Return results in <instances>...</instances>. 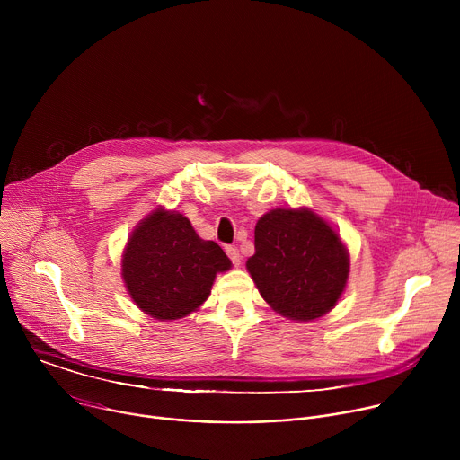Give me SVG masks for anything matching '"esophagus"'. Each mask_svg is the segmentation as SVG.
Wrapping results in <instances>:
<instances>
[{"mask_svg": "<svg viewBox=\"0 0 460 460\" xmlns=\"http://www.w3.org/2000/svg\"><path fill=\"white\" fill-rule=\"evenodd\" d=\"M226 252H227V256L231 258V261L234 266H240V251H238V247H234V245H226Z\"/></svg>", "mask_w": 460, "mask_h": 460, "instance_id": "obj_1", "label": "esophagus"}]
</instances>
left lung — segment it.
I'll return each mask as SVG.
<instances>
[{
    "label": "left lung",
    "mask_w": 460,
    "mask_h": 460,
    "mask_svg": "<svg viewBox=\"0 0 460 460\" xmlns=\"http://www.w3.org/2000/svg\"><path fill=\"white\" fill-rule=\"evenodd\" d=\"M247 271L277 313L307 322L332 311L349 277L339 233L307 208L273 209L256 222Z\"/></svg>",
    "instance_id": "obj_1"
}]
</instances>
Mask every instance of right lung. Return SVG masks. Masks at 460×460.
I'll return each mask as SVG.
<instances>
[{
    "mask_svg": "<svg viewBox=\"0 0 460 460\" xmlns=\"http://www.w3.org/2000/svg\"><path fill=\"white\" fill-rule=\"evenodd\" d=\"M231 260L213 240H202L190 222L164 208L130 233L121 277L133 302L156 320H176L199 309L211 295L217 273Z\"/></svg>",
    "mask_w": 460,
    "mask_h": 460,
    "instance_id": "obj_1",
    "label": "right lung"
}]
</instances>
